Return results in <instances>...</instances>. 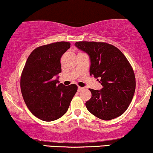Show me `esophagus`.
Segmentation results:
<instances>
[{
  "label": "esophagus",
  "instance_id": "34e87169",
  "mask_svg": "<svg viewBox=\"0 0 153 153\" xmlns=\"http://www.w3.org/2000/svg\"><path fill=\"white\" fill-rule=\"evenodd\" d=\"M83 89H84V88H82V87H80V86L78 87V91L79 92H81Z\"/></svg>",
  "mask_w": 153,
  "mask_h": 153
}]
</instances>
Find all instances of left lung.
Here are the masks:
<instances>
[{
	"label": "left lung",
	"instance_id": "left-lung-1",
	"mask_svg": "<svg viewBox=\"0 0 153 153\" xmlns=\"http://www.w3.org/2000/svg\"><path fill=\"white\" fill-rule=\"evenodd\" d=\"M75 45L88 54L90 75L99 78L102 85L101 91L89 89L92 97L85 102L87 109L104 120L121 116L130 104L136 88L134 72L128 60L118 48L106 42L82 41Z\"/></svg>",
	"mask_w": 153,
	"mask_h": 153
}]
</instances>
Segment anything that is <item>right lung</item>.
<instances>
[{"instance_id":"obj_1","label":"right lung","mask_w":153,"mask_h":153,"mask_svg":"<svg viewBox=\"0 0 153 153\" xmlns=\"http://www.w3.org/2000/svg\"><path fill=\"white\" fill-rule=\"evenodd\" d=\"M70 47L68 42L37 47L23 69L20 79L23 98L30 111L42 120L50 122L63 116L77 91L76 85H58V81L54 79L61 72L60 59Z\"/></svg>"}]
</instances>
